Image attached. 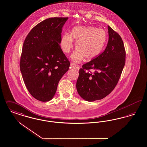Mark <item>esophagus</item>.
<instances>
[{
    "label": "esophagus",
    "instance_id": "esophagus-1",
    "mask_svg": "<svg viewBox=\"0 0 147 147\" xmlns=\"http://www.w3.org/2000/svg\"><path fill=\"white\" fill-rule=\"evenodd\" d=\"M70 66H71V67L73 68H77V65H76V64H74V63H71V64H70Z\"/></svg>",
    "mask_w": 147,
    "mask_h": 147
}]
</instances>
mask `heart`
I'll return each instance as SVG.
<instances>
[{
	"mask_svg": "<svg viewBox=\"0 0 147 147\" xmlns=\"http://www.w3.org/2000/svg\"><path fill=\"white\" fill-rule=\"evenodd\" d=\"M107 35L105 30L93 26H78L72 29L71 34H63L61 46L63 52L68 53L73 49L74 40L78 49L71 58L74 62H80L84 57L87 61L95 59L100 55L105 46Z\"/></svg>",
	"mask_w": 147,
	"mask_h": 147,
	"instance_id": "b5f03b06",
	"label": "heart"
}]
</instances>
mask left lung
<instances>
[{
  "mask_svg": "<svg viewBox=\"0 0 147 147\" xmlns=\"http://www.w3.org/2000/svg\"><path fill=\"white\" fill-rule=\"evenodd\" d=\"M109 41L105 51L79 69L77 90L84 100L102 99L114 89L125 64L126 52L120 36L108 26Z\"/></svg>",
  "mask_w": 147,
  "mask_h": 147,
  "instance_id": "left-lung-1",
  "label": "left lung"
}]
</instances>
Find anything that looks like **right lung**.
<instances>
[{"label": "right lung", "instance_id": "obj_1", "mask_svg": "<svg viewBox=\"0 0 147 147\" xmlns=\"http://www.w3.org/2000/svg\"><path fill=\"white\" fill-rule=\"evenodd\" d=\"M68 18H51L36 25L26 37L20 68L24 83L36 99H52L70 62L60 47L62 28Z\"/></svg>", "mask_w": 147, "mask_h": 147}]
</instances>
